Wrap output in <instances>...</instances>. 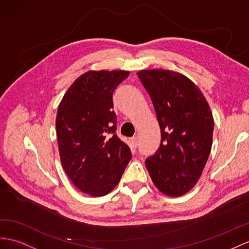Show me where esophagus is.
Listing matches in <instances>:
<instances>
[{
  "mask_svg": "<svg viewBox=\"0 0 249 249\" xmlns=\"http://www.w3.org/2000/svg\"><path fill=\"white\" fill-rule=\"evenodd\" d=\"M131 142H132L133 148H136L137 145H138V139H137V137H132L131 138Z\"/></svg>",
  "mask_w": 249,
  "mask_h": 249,
  "instance_id": "obj_1",
  "label": "esophagus"
}]
</instances>
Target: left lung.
<instances>
[{
	"instance_id": "1",
	"label": "left lung",
	"mask_w": 249,
	"mask_h": 249,
	"mask_svg": "<svg viewBox=\"0 0 249 249\" xmlns=\"http://www.w3.org/2000/svg\"><path fill=\"white\" fill-rule=\"evenodd\" d=\"M139 80L153 102L160 128V144L145 160L160 192L180 196L201 177L212 145L213 117L199 89L179 72L144 70Z\"/></svg>"
}]
</instances>
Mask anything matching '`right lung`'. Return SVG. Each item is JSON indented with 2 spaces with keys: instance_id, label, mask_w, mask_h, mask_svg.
I'll list each match as a JSON object with an SVG mask.
<instances>
[{
  "instance_id": "add662e5",
  "label": "right lung",
  "mask_w": 249,
  "mask_h": 249,
  "mask_svg": "<svg viewBox=\"0 0 249 249\" xmlns=\"http://www.w3.org/2000/svg\"><path fill=\"white\" fill-rule=\"evenodd\" d=\"M125 71H90L77 78L60 102L56 131L62 167L79 190L104 196L121 178L132 153L116 135L113 93Z\"/></svg>"
}]
</instances>
